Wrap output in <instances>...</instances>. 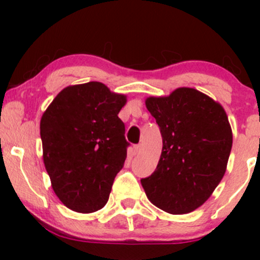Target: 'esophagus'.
I'll list each match as a JSON object with an SVG mask.
<instances>
[{"label": "esophagus", "instance_id": "esophagus-1", "mask_svg": "<svg viewBox=\"0 0 260 260\" xmlns=\"http://www.w3.org/2000/svg\"><path fill=\"white\" fill-rule=\"evenodd\" d=\"M140 149H142V145H140V144L134 145V147H133V151H134V154H139V153H140Z\"/></svg>", "mask_w": 260, "mask_h": 260}]
</instances>
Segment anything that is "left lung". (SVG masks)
Segmentation results:
<instances>
[{"label": "left lung", "mask_w": 260, "mask_h": 260, "mask_svg": "<svg viewBox=\"0 0 260 260\" xmlns=\"http://www.w3.org/2000/svg\"><path fill=\"white\" fill-rule=\"evenodd\" d=\"M162 151L156 170L142 178L149 201L166 213L187 214L208 201L222 180L232 148L228 115L219 103L193 88L150 96Z\"/></svg>", "instance_id": "left-lung-1"}]
</instances>
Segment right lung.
Here are the masks:
<instances>
[{"label":"right lung","mask_w":260,"mask_h":260,"mask_svg":"<svg viewBox=\"0 0 260 260\" xmlns=\"http://www.w3.org/2000/svg\"><path fill=\"white\" fill-rule=\"evenodd\" d=\"M126 95L100 82L64 88L40 121L45 169L67 208L94 213L109 201L128 142L118 112Z\"/></svg>","instance_id":"right-lung-1"}]
</instances>
